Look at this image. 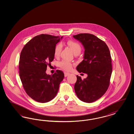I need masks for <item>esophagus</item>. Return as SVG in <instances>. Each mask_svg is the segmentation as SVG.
I'll list each match as a JSON object with an SVG mask.
<instances>
[{
  "label": "esophagus",
  "instance_id": "1",
  "mask_svg": "<svg viewBox=\"0 0 134 134\" xmlns=\"http://www.w3.org/2000/svg\"><path fill=\"white\" fill-rule=\"evenodd\" d=\"M69 74H70V73H68V72H64V76H65V77H67L68 75H69Z\"/></svg>",
  "mask_w": 134,
  "mask_h": 134
}]
</instances>
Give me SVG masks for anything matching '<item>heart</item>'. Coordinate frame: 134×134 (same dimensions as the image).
I'll list each match as a JSON object with an SVG mask.
<instances>
[{"label": "heart", "instance_id": "b5f03b06", "mask_svg": "<svg viewBox=\"0 0 134 134\" xmlns=\"http://www.w3.org/2000/svg\"><path fill=\"white\" fill-rule=\"evenodd\" d=\"M68 46H69L73 51L74 54L76 53H80L81 50V47L80 44L76 42L73 41H68L67 42ZM62 46L60 44H57L54 48V55L55 57H58L62 51ZM60 66L61 68L65 70H70L72 67V64L67 60H63L60 63Z\"/></svg>", "mask_w": 134, "mask_h": 134}]
</instances>
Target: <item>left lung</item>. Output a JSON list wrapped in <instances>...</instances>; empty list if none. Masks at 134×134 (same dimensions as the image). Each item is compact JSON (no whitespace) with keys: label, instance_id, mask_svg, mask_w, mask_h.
<instances>
[{"label":"left lung","instance_id":"1","mask_svg":"<svg viewBox=\"0 0 134 134\" xmlns=\"http://www.w3.org/2000/svg\"><path fill=\"white\" fill-rule=\"evenodd\" d=\"M84 48L83 61L76 69L87 74L82 80L77 75L74 89L78 98L91 103L100 98L107 91L112 73L111 58L108 46L102 40L90 34L73 36Z\"/></svg>","mask_w":134,"mask_h":134}]
</instances>
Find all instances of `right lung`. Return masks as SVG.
<instances>
[{
	"label": "right lung",
	"instance_id": "add662e5",
	"mask_svg": "<svg viewBox=\"0 0 134 134\" xmlns=\"http://www.w3.org/2000/svg\"><path fill=\"white\" fill-rule=\"evenodd\" d=\"M63 37L41 34L24 47L19 61V77L26 93L32 99L49 102L57 94L64 73L57 70L53 75L46 71L54 58V48Z\"/></svg>",
	"mask_w": 134,
	"mask_h": 134
}]
</instances>
